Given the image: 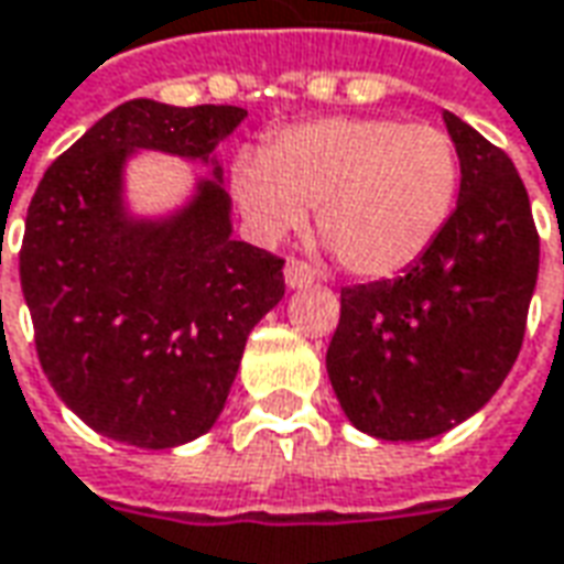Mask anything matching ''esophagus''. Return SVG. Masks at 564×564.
<instances>
[{"instance_id":"esophagus-1","label":"esophagus","mask_w":564,"mask_h":564,"mask_svg":"<svg viewBox=\"0 0 564 564\" xmlns=\"http://www.w3.org/2000/svg\"><path fill=\"white\" fill-rule=\"evenodd\" d=\"M313 282H315V273L306 267V263L303 261L285 263V285H289L291 291L306 289V285H313Z\"/></svg>"}]
</instances>
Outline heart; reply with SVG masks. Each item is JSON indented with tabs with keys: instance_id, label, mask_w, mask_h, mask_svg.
<instances>
[{
	"instance_id": "b5f03b06",
	"label": "heart",
	"mask_w": 564,
	"mask_h": 564,
	"mask_svg": "<svg viewBox=\"0 0 564 564\" xmlns=\"http://www.w3.org/2000/svg\"><path fill=\"white\" fill-rule=\"evenodd\" d=\"M458 151L431 123L322 118L289 127L234 166L254 237L279 242L318 209V234L346 273L391 279L437 242L458 197Z\"/></svg>"
}]
</instances>
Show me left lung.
Returning <instances> with one entry per match:
<instances>
[{
    "instance_id": "obj_1",
    "label": "left lung",
    "mask_w": 564,
    "mask_h": 564,
    "mask_svg": "<svg viewBox=\"0 0 564 564\" xmlns=\"http://www.w3.org/2000/svg\"><path fill=\"white\" fill-rule=\"evenodd\" d=\"M458 199L437 242L398 279L343 289L327 377L355 429L377 441L437 437L480 413L517 361L541 242L517 166L443 111Z\"/></svg>"
}]
</instances>
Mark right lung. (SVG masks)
<instances>
[{
	"label": "right lung",
	"instance_id": "obj_1",
	"mask_svg": "<svg viewBox=\"0 0 564 564\" xmlns=\"http://www.w3.org/2000/svg\"><path fill=\"white\" fill-rule=\"evenodd\" d=\"M249 111L130 99L47 166L26 212L20 289L59 401L139 449L203 437L225 410L251 327L285 294L282 263L234 239L218 151ZM199 162L182 204L139 213L129 163Z\"/></svg>",
	"mask_w": 564,
	"mask_h": 564
}]
</instances>
